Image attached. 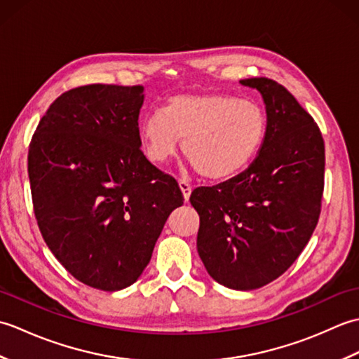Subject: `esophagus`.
I'll list each match as a JSON object with an SVG mask.
<instances>
[{"mask_svg": "<svg viewBox=\"0 0 359 359\" xmlns=\"http://www.w3.org/2000/svg\"><path fill=\"white\" fill-rule=\"evenodd\" d=\"M179 187L182 189V193H184V199L188 202L189 201V196H191V185L188 184L187 180H179Z\"/></svg>", "mask_w": 359, "mask_h": 359, "instance_id": "1", "label": "esophagus"}]
</instances>
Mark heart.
Instances as JSON below:
<instances>
[{"instance_id":"heart-1","label":"heart","mask_w":359,"mask_h":359,"mask_svg":"<svg viewBox=\"0 0 359 359\" xmlns=\"http://www.w3.org/2000/svg\"><path fill=\"white\" fill-rule=\"evenodd\" d=\"M269 117L253 98L224 93L179 94L163 111L140 123V140L149 160L166 163L184 140V154L202 177L226 180L242 172L261 151Z\"/></svg>"}]
</instances>
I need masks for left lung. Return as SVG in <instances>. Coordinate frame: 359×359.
<instances>
[{
  "mask_svg": "<svg viewBox=\"0 0 359 359\" xmlns=\"http://www.w3.org/2000/svg\"><path fill=\"white\" fill-rule=\"evenodd\" d=\"M266 106V135L248 170L189 197L199 212L197 251L228 288H261L285 273L313 234L324 193L321 129L274 80H241Z\"/></svg>",
  "mask_w": 359,
  "mask_h": 359,
  "instance_id": "obj_1",
  "label": "left lung"
}]
</instances>
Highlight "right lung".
I'll use <instances>...</instances> for the list:
<instances>
[{"mask_svg":"<svg viewBox=\"0 0 359 359\" xmlns=\"http://www.w3.org/2000/svg\"><path fill=\"white\" fill-rule=\"evenodd\" d=\"M143 86L66 90L38 123L27 172L44 242L83 284L116 292L137 280L171 211L177 180L140 149Z\"/></svg>","mask_w":359,"mask_h":359,"instance_id":"right-lung-1","label":"right lung"}]
</instances>
